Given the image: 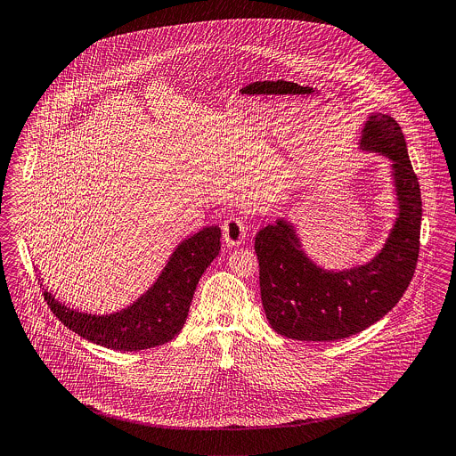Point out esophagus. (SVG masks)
<instances>
[{"instance_id":"esophagus-1","label":"esophagus","mask_w":456,"mask_h":456,"mask_svg":"<svg viewBox=\"0 0 456 456\" xmlns=\"http://www.w3.org/2000/svg\"><path fill=\"white\" fill-rule=\"evenodd\" d=\"M223 237L228 246H240L246 239V223L237 216H230L223 223Z\"/></svg>"}]
</instances>
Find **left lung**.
<instances>
[{"label":"left lung","mask_w":456,"mask_h":456,"mask_svg":"<svg viewBox=\"0 0 456 456\" xmlns=\"http://www.w3.org/2000/svg\"><path fill=\"white\" fill-rule=\"evenodd\" d=\"M361 148L392 160L399 216L370 263L330 272L303 252L284 219L257 232L261 301L270 326L299 341H336L364 331L385 317L413 279L419 252L421 195L404 134L383 113H373L362 128Z\"/></svg>","instance_id":"8db88e82"}]
</instances>
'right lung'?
I'll return each instance as SVG.
<instances>
[{
  "label": "right lung",
  "mask_w": 456,
  "mask_h": 456,
  "mask_svg": "<svg viewBox=\"0 0 456 456\" xmlns=\"http://www.w3.org/2000/svg\"><path fill=\"white\" fill-rule=\"evenodd\" d=\"M219 226H208L183 240L162 275L128 308L111 315H88L64 306L43 290L53 315L71 331L101 346L135 352L170 341L183 330L197 284L221 250Z\"/></svg>",
  "instance_id": "1"
}]
</instances>
